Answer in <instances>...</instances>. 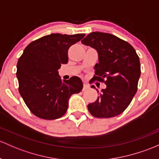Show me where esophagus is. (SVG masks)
Returning <instances> with one entry per match:
<instances>
[{
    "label": "esophagus",
    "instance_id": "34e87169",
    "mask_svg": "<svg viewBox=\"0 0 159 159\" xmlns=\"http://www.w3.org/2000/svg\"><path fill=\"white\" fill-rule=\"evenodd\" d=\"M88 88H89V86H88V85L87 84H85V83H84V85H83V89H82V91H86L87 89H88Z\"/></svg>",
    "mask_w": 159,
    "mask_h": 159
}]
</instances>
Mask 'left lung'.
<instances>
[{
    "label": "left lung",
    "mask_w": 159,
    "mask_h": 159,
    "mask_svg": "<svg viewBox=\"0 0 159 159\" xmlns=\"http://www.w3.org/2000/svg\"><path fill=\"white\" fill-rule=\"evenodd\" d=\"M81 43L96 49L99 56L91 83L97 81L107 85L101 92L96 89L99 97L88 105L90 113L98 118L120 115L128 107L138 89L141 68L136 50L126 41L101 32L91 33Z\"/></svg>",
    "instance_id": "obj_1"
}]
</instances>
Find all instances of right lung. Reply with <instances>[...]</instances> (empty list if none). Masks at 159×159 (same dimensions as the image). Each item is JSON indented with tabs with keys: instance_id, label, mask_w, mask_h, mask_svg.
<instances>
[{
	"instance_id": "obj_1",
	"label": "right lung",
	"mask_w": 159,
	"mask_h": 159,
	"mask_svg": "<svg viewBox=\"0 0 159 159\" xmlns=\"http://www.w3.org/2000/svg\"><path fill=\"white\" fill-rule=\"evenodd\" d=\"M85 34L52 33L30 43L16 65L19 92L32 113L56 120L66 113L68 100L82 90L78 77L61 81L58 70L68 61V51Z\"/></svg>"
}]
</instances>
